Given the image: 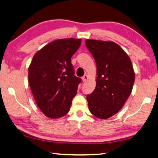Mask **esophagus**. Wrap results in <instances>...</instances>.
<instances>
[{"label": "esophagus", "mask_w": 158, "mask_h": 158, "mask_svg": "<svg viewBox=\"0 0 158 158\" xmlns=\"http://www.w3.org/2000/svg\"><path fill=\"white\" fill-rule=\"evenodd\" d=\"M88 79V76L87 75H85V76L82 77V82H86Z\"/></svg>", "instance_id": "1"}]
</instances>
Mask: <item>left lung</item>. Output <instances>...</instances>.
<instances>
[{
    "mask_svg": "<svg viewBox=\"0 0 158 158\" xmlns=\"http://www.w3.org/2000/svg\"><path fill=\"white\" fill-rule=\"evenodd\" d=\"M96 64V88L87 96L96 117L106 119L119 112L131 95L135 75L131 60L121 46L111 41L86 40Z\"/></svg>",
    "mask_w": 158,
    "mask_h": 158,
    "instance_id": "obj_1",
    "label": "left lung"
}]
</instances>
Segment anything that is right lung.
<instances>
[{"label":"right lung","instance_id":"right-lung-1","mask_svg":"<svg viewBox=\"0 0 158 158\" xmlns=\"http://www.w3.org/2000/svg\"><path fill=\"white\" fill-rule=\"evenodd\" d=\"M81 39H60L36 52L28 68V82L39 108L47 117L58 118L70 110L81 79L74 76L71 58Z\"/></svg>","mask_w":158,"mask_h":158}]
</instances>
